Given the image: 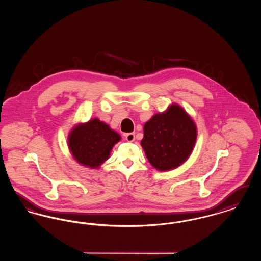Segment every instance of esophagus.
<instances>
[{"label":"esophagus","mask_w":261,"mask_h":261,"mask_svg":"<svg viewBox=\"0 0 261 261\" xmlns=\"http://www.w3.org/2000/svg\"><path fill=\"white\" fill-rule=\"evenodd\" d=\"M125 139L128 142H133L135 140V134L134 133H127V134H125Z\"/></svg>","instance_id":"34e87169"}]
</instances>
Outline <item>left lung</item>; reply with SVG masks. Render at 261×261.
I'll return each mask as SVG.
<instances>
[{
	"mask_svg": "<svg viewBox=\"0 0 261 261\" xmlns=\"http://www.w3.org/2000/svg\"><path fill=\"white\" fill-rule=\"evenodd\" d=\"M197 140V127L180 106L154 114L144 126L141 145L149 163L161 171L171 170L187 161Z\"/></svg>",
	"mask_w": 261,
	"mask_h": 261,
	"instance_id": "obj_1",
	"label": "left lung"
}]
</instances>
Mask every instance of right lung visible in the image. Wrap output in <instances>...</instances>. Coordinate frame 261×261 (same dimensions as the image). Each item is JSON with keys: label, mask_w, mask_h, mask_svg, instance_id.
Wrapping results in <instances>:
<instances>
[{"label": "right lung", "mask_w": 261, "mask_h": 261, "mask_svg": "<svg viewBox=\"0 0 261 261\" xmlns=\"http://www.w3.org/2000/svg\"><path fill=\"white\" fill-rule=\"evenodd\" d=\"M120 141L118 133L98 118L75 126L68 135V147L75 160L82 165L98 168Z\"/></svg>", "instance_id": "obj_1"}]
</instances>
